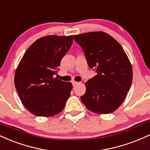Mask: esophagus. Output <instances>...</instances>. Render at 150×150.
I'll return each instance as SVG.
<instances>
[{
    "label": "esophagus",
    "mask_w": 150,
    "mask_h": 150,
    "mask_svg": "<svg viewBox=\"0 0 150 150\" xmlns=\"http://www.w3.org/2000/svg\"><path fill=\"white\" fill-rule=\"evenodd\" d=\"M72 84H73V86H76L77 85H78V84H80V82H75V81H73V82H72Z\"/></svg>",
    "instance_id": "34e87169"
}]
</instances>
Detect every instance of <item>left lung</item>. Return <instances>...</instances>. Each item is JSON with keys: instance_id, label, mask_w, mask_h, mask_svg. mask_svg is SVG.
Returning a JSON list of instances; mask_svg holds the SVG:
<instances>
[{"instance_id": "left-lung-1", "label": "left lung", "mask_w": 150, "mask_h": 150, "mask_svg": "<svg viewBox=\"0 0 150 150\" xmlns=\"http://www.w3.org/2000/svg\"><path fill=\"white\" fill-rule=\"evenodd\" d=\"M74 40L96 73L85 83L81 100L93 112H112L124 101L132 83V67L127 54L120 43L103 32L75 35Z\"/></svg>"}]
</instances>
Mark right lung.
<instances>
[{"mask_svg": "<svg viewBox=\"0 0 150 150\" xmlns=\"http://www.w3.org/2000/svg\"><path fill=\"white\" fill-rule=\"evenodd\" d=\"M73 35H48L28 47L14 75V85L21 102L36 116L61 112L70 97L73 85L54 75L73 44Z\"/></svg>", "mask_w": 150, "mask_h": 150, "instance_id": "add662e5", "label": "right lung"}]
</instances>
